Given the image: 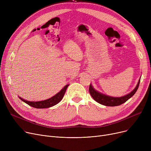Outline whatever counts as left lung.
I'll use <instances>...</instances> for the list:
<instances>
[{"instance_id":"1","label":"left lung","mask_w":151,"mask_h":151,"mask_svg":"<svg viewBox=\"0 0 151 151\" xmlns=\"http://www.w3.org/2000/svg\"><path fill=\"white\" fill-rule=\"evenodd\" d=\"M140 80H139L137 86L130 93L126 95L125 96L121 97H113L108 96H106L105 94H103L100 92L95 90L91 84L89 86V92L91 95L92 98L96 100L99 104L104 105L108 106H115L121 105L125 101H127L130 98H131L133 95L137 92L138 86L139 84Z\"/></svg>"}]
</instances>
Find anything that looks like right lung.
Wrapping results in <instances>:
<instances>
[{
	"mask_svg": "<svg viewBox=\"0 0 151 151\" xmlns=\"http://www.w3.org/2000/svg\"><path fill=\"white\" fill-rule=\"evenodd\" d=\"M69 85H66L64 88H63L59 93H58L56 95H55L53 97H51L50 99H48L45 100L43 101H27L26 100H24L23 99L19 97V98L25 102L26 104H28L29 106L34 107L35 108H50L52 106H54L56 104H58L59 102H60L62 99H63V96H64V94L65 93V91L68 88Z\"/></svg>",
	"mask_w": 151,
	"mask_h": 151,
	"instance_id": "obj_1",
	"label": "right lung"
}]
</instances>
